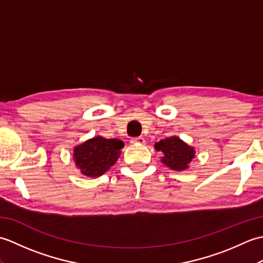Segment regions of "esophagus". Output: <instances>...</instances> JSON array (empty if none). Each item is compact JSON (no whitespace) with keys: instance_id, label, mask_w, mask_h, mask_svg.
<instances>
[{"instance_id":"34e87169","label":"esophagus","mask_w":263,"mask_h":263,"mask_svg":"<svg viewBox=\"0 0 263 263\" xmlns=\"http://www.w3.org/2000/svg\"><path fill=\"white\" fill-rule=\"evenodd\" d=\"M131 143H136V144H143V143H144V139H143V137L133 138L132 140H131Z\"/></svg>"}]
</instances>
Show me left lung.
Segmentation results:
<instances>
[{"label":"left lung","instance_id":"1","mask_svg":"<svg viewBox=\"0 0 263 263\" xmlns=\"http://www.w3.org/2000/svg\"><path fill=\"white\" fill-rule=\"evenodd\" d=\"M155 148L164 154L161 161L174 171H184L194 158L195 150L178 137H170L155 143Z\"/></svg>","mask_w":263,"mask_h":263}]
</instances>
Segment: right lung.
Listing matches in <instances>:
<instances>
[{"label": "right lung", "instance_id": "right-lung-1", "mask_svg": "<svg viewBox=\"0 0 263 263\" xmlns=\"http://www.w3.org/2000/svg\"><path fill=\"white\" fill-rule=\"evenodd\" d=\"M124 147L119 139L95 137L73 149V159L81 174L89 177L103 175L113 166Z\"/></svg>", "mask_w": 263, "mask_h": 263}]
</instances>
